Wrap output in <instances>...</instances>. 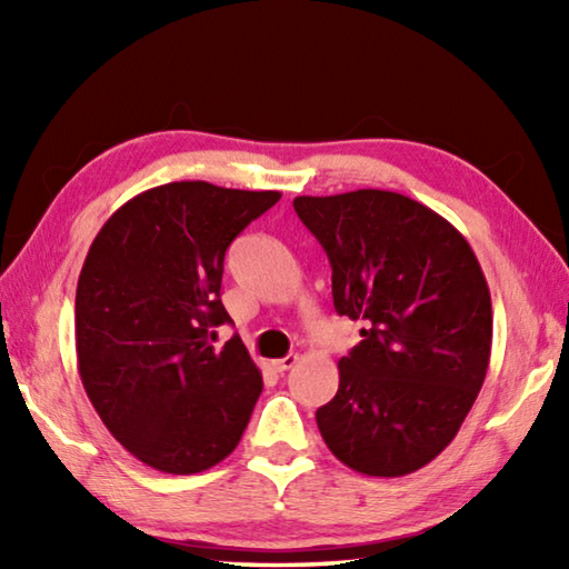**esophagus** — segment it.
Masks as SVG:
<instances>
[{
	"label": "esophagus",
	"instance_id": "1",
	"mask_svg": "<svg viewBox=\"0 0 569 569\" xmlns=\"http://www.w3.org/2000/svg\"><path fill=\"white\" fill-rule=\"evenodd\" d=\"M296 363H298V356H296V353H288V356H283V359H276V361H273V369H276L278 373H283V371H288V369H293Z\"/></svg>",
	"mask_w": 569,
	"mask_h": 569
}]
</instances>
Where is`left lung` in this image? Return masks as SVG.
<instances>
[{
  "label": "left lung",
  "mask_w": 569,
  "mask_h": 569,
  "mask_svg": "<svg viewBox=\"0 0 569 569\" xmlns=\"http://www.w3.org/2000/svg\"><path fill=\"white\" fill-rule=\"evenodd\" d=\"M331 263L339 316L366 321L316 423L346 467L403 477L457 437L492 353V298L467 238L391 190L298 196Z\"/></svg>",
  "instance_id": "obj_1"
}]
</instances>
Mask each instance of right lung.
I'll list each match as a JSON object with an SVG mask.
<instances>
[{"label": "right lung", "mask_w": 569, "mask_h": 569, "mask_svg": "<svg viewBox=\"0 0 569 569\" xmlns=\"http://www.w3.org/2000/svg\"><path fill=\"white\" fill-rule=\"evenodd\" d=\"M276 190L182 180L140 192L94 236L74 298L77 369L120 445L166 475H196L238 447L263 379L230 323L226 250Z\"/></svg>", "instance_id": "1"}]
</instances>
